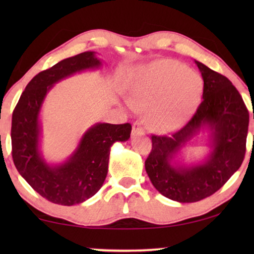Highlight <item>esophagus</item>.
<instances>
[{
  "mask_svg": "<svg viewBox=\"0 0 254 254\" xmlns=\"http://www.w3.org/2000/svg\"><path fill=\"white\" fill-rule=\"evenodd\" d=\"M144 133H145V129H144L143 124L140 123V121H136V123L133 124V129H131V135H133V136L138 134H144Z\"/></svg>",
  "mask_w": 254,
  "mask_h": 254,
  "instance_id": "obj_1",
  "label": "esophagus"
}]
</instances>
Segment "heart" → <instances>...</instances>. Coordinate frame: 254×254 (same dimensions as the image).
<instances>
[{"label": "heart", "instance_id": "obj_1", "mask_svg": "<svg viewBox=\"0 0 254 254\" xmlns=\"http://www.w3.org/2000/svg\"><path fill=\"white\" fill-rule=\"evenodd\" d=\"M131 110L148 109V123L157 130L172 129L185 121L195 109L203 90L196 72L176 60L155 62L131 79Z\"/></svg>", "mask_w": 254, "mask_h": 254}]
</instances>
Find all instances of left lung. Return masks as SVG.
<instances>
[{"mask_svg": "<svg viewBox=\"0 0 254 254\" xmlns=\"http://www.w3.org/2000/svg\"><path fill=\"white\" fill-rule=\"evenodd\" d=\"M203 79L202 102L189 123L171 135H152L145 171L162 195L178 202H196L221 189L241 168L246 150L249 111L238 90L225 76L195 61ZM202 130L210 133L211 151L192 166L176 155Z\"/></svg>", "mask_w": 254, "mask_h": 254, "instance_id": "1", "label": "left lung"}]
</instances>
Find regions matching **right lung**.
Listing matches in <instances>:
<instances>
[{
    "label": "right lung",
    "instance_id": "add662e5",
    "mask_svg": "<svg viewBox=\"0 0 254 254\" xmlns=\"http://www.w3.org/2000/svg\"><path fill=\"white\" fill-rule=\"evenodd\" d=\"M102 67L96 52L64 59L39 72L26 85L12 113V159L19 175L51 202L72 206L84 202L103 186L114 142L130 137V124H95L83 134L67 161L50 164L40 150V111L55 83L69 76Z\"/></svg>",
    "mask_w": 254,
    "mask_h": 254
}]
</instances>
